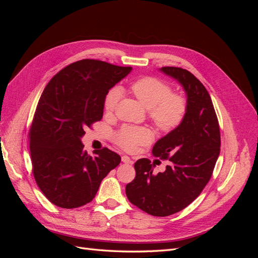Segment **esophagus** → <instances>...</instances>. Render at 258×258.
<instances>
[{
  "label": "esophagus",
  "instance_id": "1",
  "mask_svg": "<svg viewBox=\"0 0 258 258\" xmlns=\"http://www.w3.org/2000/svg\"><path fill=\"white\" fill-rule=\"evenodd\" d=\"M121 161L124 163H132V160L130 159V157H128V156H126V155L121 156Z\"/></svg>",
  "mask_w": 258,
  "mask_h": 258
}]
</instances>
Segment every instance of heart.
Masks as SVG:
<instances>
[{"instance_id":"b5f03b06","label":"heart","mask_w":258,"mask_h":258,"mask_svg":"<svg viewBox=\"0 0 258 258\" xmlns=\"http://www.w3.org/2000/svg\"><path fill=\"white\" fill-rule=\"evenodd\" d=\"M130 90L148 108L153 123L162 132L176 129L185 118L187 100L179 93H172V87L157 77L145 76L132 82ZM121 92L118 88H111L103 101L104 111L112 113L118 103ZM151 131L142 127H123L114 136L115 143L128 152L135 151L140 145L151 142Z\"/></svg>"}]
</instances>
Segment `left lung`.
I'll return each mask as SVG.
<instances>
[{
	"label": "left lung",
	"mask_w": 258,
	"mask_h": 258,
	"mask_svg": "<svg viewBox=\"0 0 258 258\" xmlns=\"http://www.w3.org/2000/svg\"><path fill=\"white\" fill-rule=\"evenodd\" d=\"M161 71L181 84L187 95V112L179 126L160 139L153 155L169 160L165 172L153 173L154 163H135L136 177L126 186L132 205L153 216H169L196 199L212 176L220 155V124L208 90L196 76L182 68Z\"/></svg>",
	"instance_id": "1"
}]
</instances>
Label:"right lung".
Segmentation results:
<instances>
[{"mask_svg":"<svg viewBox=\"0 0 258 258\" xmlns=\"http://www.w3.org/2000/svg\"><path fill=\"white\" fill-rule=\"evenodd\" d=\"M131 67L83 59L62 69L46 86L29 130L32 173L51 204L63 209L88 204L120 156L104 147L90 156L81 138L102 119L106 92Z\"/></svg>","mask_w":258,"mask_h":258,"instance_id":"obj_1","label":"right lung"}]
</instances>
